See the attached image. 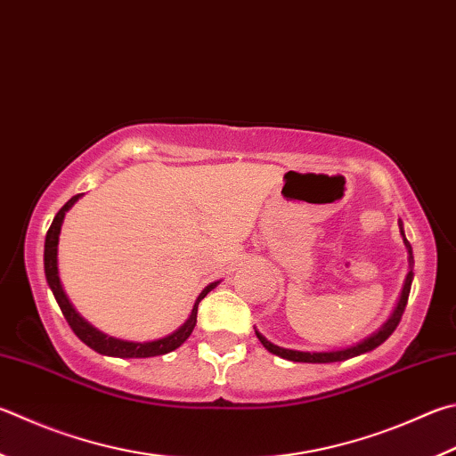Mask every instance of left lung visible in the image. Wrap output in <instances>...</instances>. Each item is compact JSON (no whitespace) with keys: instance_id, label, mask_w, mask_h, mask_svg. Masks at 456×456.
Masks as SVG:
<instances>
[{"instance_id":"left-lung-1","label":"left lung","mask_w":456,"mask_h":456,"mask_svg":"<svg viewBox=\"0 0 456 456\" xmlns=\"http://www.w3.org/2000/svg\"><path fill=\"white\" fill-rule=\"evenodd\" d=\"M403 229V227H401ZM403 233V231H401ZM403 239H404V233H403ZM404 245H407L409 249V263L412 267V249H411V243L404 239ZM411 283H412V269L409 271L407 275V281H404V287H403V293H401V301L399 305H396V309L393 313V317L388 319L383 327H380L375 335L367 337L365 341H361L359 345L354 346H349V349H341V351H330V353H303V351H291V349H283V346H277L269 343L267 338H265L259 330H255V335L259 341L263 343L265 349H267L269 353L277 354V357H283L287 361H295V362H335V361H345V359H351V357H357V354H362V353H369L372 349H377V346L380 343H385L388 337L393 335V330L396 329V325L401 322V317L404 313V307H407V301H409V293H411Z\"/></svg>"}]
</instances>
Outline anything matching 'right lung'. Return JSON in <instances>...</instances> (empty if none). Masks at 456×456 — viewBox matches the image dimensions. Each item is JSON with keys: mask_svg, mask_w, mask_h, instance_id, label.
<instances>
[{"mask_svg": "<svg viewBox=\"0 0 456 456\" xmlns=\"http://www.w3.org/2000/svg\"><path fill=\"white\" fill-rule=\"evenodd\" d=\"M79 200V195L71 197V200L65 203L57 215L53 217L52 227L47 229L45 235V251H44V267H45V277L47 283L52 287L53 297L60 309L63 313L65 321L69 322V327L73 333H76L81 341H84L91 349L107 354V357H121V359H145V357H155V354H165L175 351L177 346L183 345L187 341V337L193 333L195 322H197V307L203 297L211 291V289L217 283H211L203 289V293L197 297V301L193 305L191 317L187 319V322L181 329H177L175 333H171L163 338H157V341H149V343H131V341H121V338H113L103 335L102 330H97L95 327H91L86 319L79 317V313L73 309V305L69 303L68 297H65L63 289H61V281L60 275H57V241H60V231H61V223L65 217V211Z\"/></svg>", "mask_w": 456, "mask_h": 456, "instance_id": "obj_1", "label": "right lung"}]
</instances>
